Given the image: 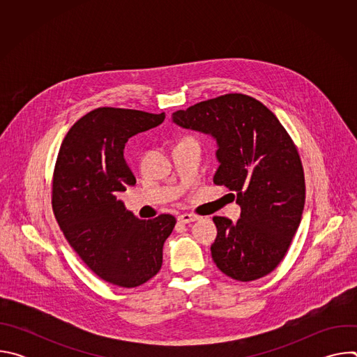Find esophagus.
<instances>
[{
	"mask_svg": "<svg viewBox=\"0 0 357 357\" xmlns=\"http://www.w3.org/2000/svg\"><path fill=\"white\" fill-rule=\"evenodd\" d=\"M199 218L196 215H192V213H183L181 216H178V222L179 223H183V225H188V223H192V222H196Z\"/></svg>",
	"mask_w": 357,
	"mask_h": 357,
	"instance_id": "obj_1",
	"label": "esophagus"
}]
</instances>
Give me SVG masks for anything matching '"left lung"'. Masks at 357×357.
Returning a JSON list of instances; mask_svg holds the SVG:
<instances>
[{
    "mask_svg": "<svg viewBox=\"0 0 357 357\" xmlns=\"http://www.w3.org/2000/svg\"><path fill=\"white\" fill-rule=\"evenodd\" d=\"M172 121L218 142L216 185L237 195L240 219L215 216L211 247L218 268L237 281L270 274L284 259L301 223L305 178L296 146L259 100L230 93L178 110Z\"/></svg>",
    "mask_w": 357,
    "mask_h": 357,
    "instance_id": "left-lung-1",
    "label": "left lung"
}]
</instances>
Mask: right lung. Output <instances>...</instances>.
<instances>
[{"label": "right lung", "instance_id": "obj_1", "mask_svg": "<svg viewBox=\"0 0 357 357\" xmlns=\"http://www.w3.org/2000/svg\"><path fill=\"white\" fill-rule=\"evenodd\" d=\"M164 120L165 113L96 109L69 130L58 154L52 208L59 227L86 266L117 287H138L160 271L176 223L172 215L141 220L117 197L135 185L126 142Z\"/></svg>", "mask_w": 357, "mask_h": 357}]
</instances>
